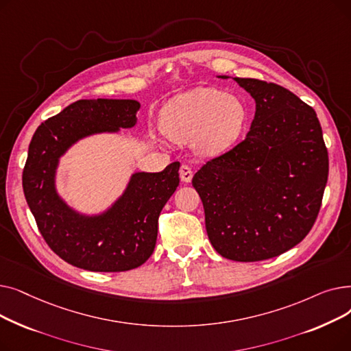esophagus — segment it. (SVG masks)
<instances>
[{
	"mask_svg": "<svg viewBox=\"0 0 351 351\" xmlns=\"http://www.w3.org/2000/svg\"><path fill=\"white\" fill-rule=\"evenodd\" d=\"M179 176H180V180L185 182V183H189L193 178V171L191 169V166L188 165H182L180 166V171H179Z\"/></svg>",
	"mask_w": 351,
	"mask_h": 351,
	"instance_id": "esophagus-1",
	"label": "esophagus"
}]
</instances>
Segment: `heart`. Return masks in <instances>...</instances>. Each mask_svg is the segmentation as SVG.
<instances>
[{"instance_id":"obj_1","label":"heart","mask_w":351,"mask_h":351,"mask_svg":"<svg viewBox=\"0 0 351 351\" xmlns=\"http://www.w3.org/2000/svg\"><path fill=\"white\" fill-rule=\"evenodd\" d=\"M247 117L241 98L216 88H197L166 106L162 129L175 142L195 139L204 155H219L239 138Z\"/></svg>"}]
</instances>
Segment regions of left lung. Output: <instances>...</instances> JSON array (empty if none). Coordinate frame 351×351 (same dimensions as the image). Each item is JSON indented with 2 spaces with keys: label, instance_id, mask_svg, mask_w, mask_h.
Masks as SVG:
<instances>
[{
  "label": "left lung",
  "instance_id": "1",
  "mask_svg": "<svg viewBox=\"0 0 351 351\" xmlns=\"http://www.w3.org/2000/svg\"><path fill=\"white\" fill-rule=\"evenodd\" d=\"M233 80L256 101L250 131L202 166L192 185L215 250L234 262H259L294 247L311 230L328 154L315 109L293 92L261 80Z\"/></svg>",
  "mask_w": 351,
  "mask_h": 351
}]
</instances>
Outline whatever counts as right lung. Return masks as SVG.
I'll return each mask as SVG.
<instances>
[{"label": "right lung", "mask_w": 351, "mask_h": 351, "mask_svg": "<svg viewBox=\"0 0 351 351\" xmlns=\"http://www.w3.org/2000/svg\"><path fill=\"white\" fill-rule=\"evenodd\" d=\"M134 99H80L44 121L31 139L23 189L44 241L66 263L90 271H126L154 253L158 219L179 185V162L162 172L134 173L125 193L98 216L72 210L55 191L60 156L77 141L132 128Z\"/></svg>", "instance_id": "right-lung-1"}]
</instances>
